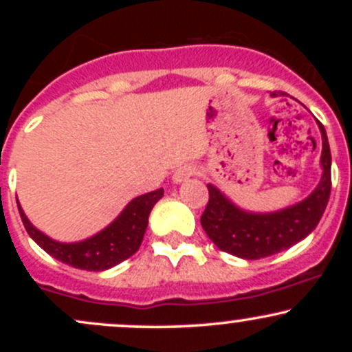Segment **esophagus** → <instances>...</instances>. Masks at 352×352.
Returning a JSON list of instances; mask_svg holds the SVG:
<instances>
[{
  "mask_svg": "<svg viewBox=\"0 0 352 352\" xmlns=\"http://www.w3.org/2000/svg\"><path fill=\"white\" fill-rule=\"evenodd\" d=\"M195 175V167L192 165H184V167H179L175 172H173V184H182V182H187L190 177Z\"/></svg>",
  "mask_w": 352,
  "mask_h": 352,
  "instance_id": "1",
  "label": "esophagus"
}]
</instances>
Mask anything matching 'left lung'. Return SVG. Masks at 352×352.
<instances>
[{
    "mask_svg": "<svg viewBox=\"0 0 352 352\" xmlns=\"http://www.w3.org/2000/svg\"><path fill=\"white\" fill-rule=\"evenodd\" d=\"M272 96H276L273 92ZM321 180L306 199L276 212H248L238 207L213 184H208V205L200 221L210 240L221 252L243 260H260L292 248L318 227L331 193V151L322 124Z\"/></svg>",
    "mask_w": 352,
    "mask_h": 352,
    "instance_id": "8db88e82",
    "label": "left lung"
}]
</instances>
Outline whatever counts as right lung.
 Segmentation results:
<instances>
[{
  "mask_svg": "<svg viewBox=\"0 0 352 352\" xmlns=\"http://www.w3.org/2000/svg\"><path fill=\"white\" fill-rule=\"evenodd\" d=\"M164 197V190L144 193L135 197L125 205L122 212L114 221L102 228L96 235L72 243L52 240L41 230H38L23 212L18 201L19 215L28 235L38 243L47 254L56 260L72 266V268L87 270V272H104L112 266L122 263L139 250L145 230L148 225L153 205Z\"/></svg>",
  "mask_w": 352,
  "mask_h": 352,
  "instance_id": "right-lung-1",
  "label": "right lung"
}]
</instances>
